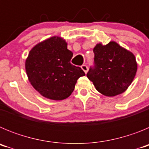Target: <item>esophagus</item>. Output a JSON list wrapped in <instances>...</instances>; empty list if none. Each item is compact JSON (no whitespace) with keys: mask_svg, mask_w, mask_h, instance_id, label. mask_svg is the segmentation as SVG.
<instances>
[{"mask_svg":"<svg viewBox=\"0 0 149 149\" xmlns=\"http://www.w3.org/2000/svg\"><path fill=\"white\" fill-rule=\"evenodd\" d=\"M81 68L83 69V71H84L85 73H87L88 72V66L86 65H81Z\"/></svg>","mask_w":149,"mask_h":149,"instance_id":"obj_1","label":"esophagus"}]
</instances>
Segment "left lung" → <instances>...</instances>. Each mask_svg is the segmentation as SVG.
I'll return each mask as SVG.
<instances>
[{
    "instance_id": "obj_1",
    "label": "left lung",
    "mask_w": 149,
    "mask_h": 149,
    "mask_svg": "<svg viewBox=\"0 0 149 149\" xmlns=\"http://www.w3.org/2000/svg\"><path fill=\"white\" fill-rule=\"evenodd\" d=\"M94 66L86 74L101 94L115 96L131 85L137 70L135 56L115 42L97 44L93 49Z\"/></svg>"
}]
</instances>
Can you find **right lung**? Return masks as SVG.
I'll return each instance as SVG.
<instances>
[{"mask_svg":"<svg viewBox=\"0 0 149 149\" xmlns=\"http://www.w3.org/2000/svg\"><path fill=\"white\" fill-rule=\"evenodd\" d=\"M73 53L65 41L54 36L35 45L29 53L25 68L29 81L42 96L63 100L74 89L77 79L85 75L80 67L71 63Z\"/></svg>","mask_w":149,"mask_h":149,"instance_id":"right-lung-1","label":"right lung"}]
</instances>
